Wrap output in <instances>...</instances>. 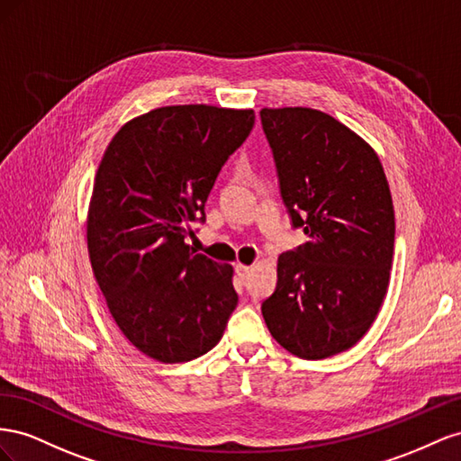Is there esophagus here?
<instances>
[{
    "label": "esophagus",
    "mask_w": 461,
    "mask_h": 461,
    "mask_svg": "<svg viewBox=\"0 0 461 461\" xmlns=\"http://www.w3.org/2000/svg\"><path fill=\"white\" fill-rule=\"evenodd\" d=\"M235 270H238V276H240V278H241V280H245L247 276H249V272H251V267H249V265H238V267H235Z\"/></svg>",
    "instance_id": "34e87169"
}]
</instances>
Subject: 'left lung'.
Returning <instances> with one entry per match:
<instances>
[{"label":"left lung","instance_id":"obj_1","mask_svg":"<svg viewBox=\"0 0 461 461\" xmlns=\"http://www.w3.org/2000/svg\"><path fill=\"white\" fill-rule=\"evenodd\" d=\"M260 122L294 228L307 241L278 257L262 303L272 338L301 359L353 348L383 305L393 258L392 194L369 142L312 108H262Z\"/></svg>","mask_w":461,"mask_h":461}]
</instances>
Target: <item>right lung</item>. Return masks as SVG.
Segmentation results:
<instances>
[{
	"instance_id": "obj_1",
	"label": "right lung",
	"mask_w": 461,
	"mask_h": 461,
	"mask_svg": "<svg viewBox=\"0 0 461 461\" xmlns=\"http://www.w3.org/2000/svg\"><path fill=\"white\" fill-rule=\"evenodd\" d=\"M253 125V110L164 106L127 122L102 156L86 218L90 267L122 334L154 361L201 357L238 307L231 265L185 240Z\"/></svg>"
}]
</instances>
